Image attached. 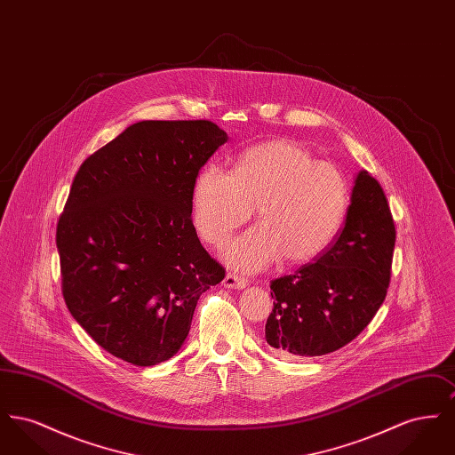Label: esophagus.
<instances>
[{
    "instance_id": "obj_1",
    "label": "esophagus",
    "mask_w": 455,
    "mask_h": 455,
    "mask_svg": "<svg viewBox=\"0 0 455 455\" xmlns=\"http://www.w3.org/2000/svg\"><path fill=\"white\" fill-rule=\"evenodd\" d=\"M221 284H223L225 288H232V290H242V288H245L247 280H245V278H242V276H238V275H235V273H228V275L223 278Z\"/></svg>"
}]
</instances>
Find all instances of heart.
Wrapping results in <instances>:
<instances>
[{"mask_svg": "<svg viewBox=\"0 0 455 455\" xmlns=\"http://www.w3.org/2000/svg\"><path fill=\"white\" fill-rule=\"evenodd\" d=\"M256 206L259 225L227 249V262L247 273L282 256L303 264L319 258L338 235L347 215V180L288 140L251 147L234 172L208 165L197 173L193 220L210 245L223 247Z\"/></svg>", "mask_w": 455, "mask_h": 455, "instance_id": "b5f03b06", "label": "heart"}]
</instances>
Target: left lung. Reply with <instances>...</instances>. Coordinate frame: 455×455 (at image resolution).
I'll return each instance as SVG.
<instances>
[{
    "label": "left lung",
    "mask_w": 455,
    "mask_h": 455,
    "mask_svg": "<svg viewBox=\"0 0 455 455\" xmlns=\"http://www.w3.org/2000/svg\"><path fill=\"white\" fill-rule=\"evenodd\" d=\"M339 237L315 262L271 282L266 343L273 353L321 356L353 341L389 288L395 227L380 184L360 171Z\"/></svg>",
    "instance_id": "left-lung-1"
}]
</instances>
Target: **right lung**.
I'll use <instances>...</instances> for the list:
<instances>
[{"mask_svg":"<svg viewBox=\"0 0 455 455\" xmlns=\"http://www.w3.org/2000/svg\"><path fill=\"white\" fill-rule=\"evenodd\" d=\"M227 140L212 121H140L75 175L56 230L63 297L99 347L136 367L172 358L199 297L225 278L191 213L197 172Z\"/></svg>","mask_w":455,"mask_h":455,"instance_id":"1","label":"right lung"}]
</instances>
